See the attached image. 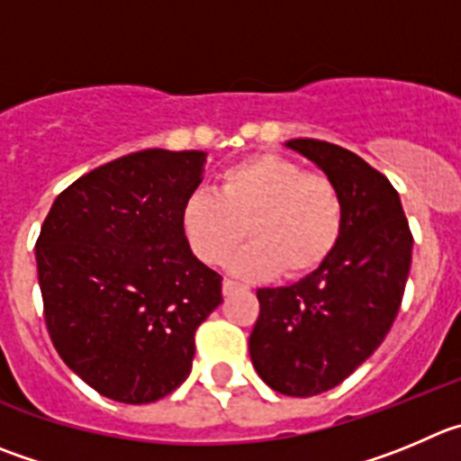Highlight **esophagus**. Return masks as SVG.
I'll return each mask as SVG.
<instances>
[{"label": "esophagus", "instance_id": "esophagus-1", "mask_svg": "<svg viewBox=\"0 0 461 461\" xmlns=\"http://www.w3.org/2000/svg\"><path fill=\"white\" fill-rule=\"evenodd\" d=\"M243 289H245L243 284L234 282V279H225V282H222V294L225 295H231L236 294V291H243Z\"/></svg>", "mask_w": 461, "mask_h": 461}]
</instances>
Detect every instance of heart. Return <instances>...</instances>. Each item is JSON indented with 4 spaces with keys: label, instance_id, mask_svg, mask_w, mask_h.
Returning a JSON list of instances; mask_svg holds the SVG:
<instances>
[{
    "label": "heart",
    "instance_id": "1",
    "mask_svg": "<svg viewBox=\"0 0 461 461\" xmlns=\"http://www.w3.org/2000/svg\"><path fill=\"white\" fill-rule=\"evenodd\" d=\"M184 239L206 266H222L245 239L255 243L231 259L240 277L300 279L316 273L343 234L337 184L282 154H255L225 167L218 193L193 191L179 211Z\"/></svg>",
    "mask_w": 461,
    "mask_h": 461
}]
</instances>
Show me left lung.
<instances>
[{"label": "left lung", "mask_w": 461, "mask_h": 461, "mask_svg": "<svg viewBox=\"0 0 461 461\" xmlns=\"http://www.w3.org/2000/svg\"><path fill=\"white\" fill-rule=\"evenodd\" d=\"M337 184L343 234L316 273L259 289L250 359L277 393L309 398L341 384L380 348L405 295L414 236L389 179L350 149L294 139Z\"/></svg>", "instance_id": "left-lung-1"}]
</instances>
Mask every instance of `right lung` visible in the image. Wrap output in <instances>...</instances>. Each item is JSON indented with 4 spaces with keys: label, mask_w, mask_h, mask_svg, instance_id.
Listing matches in <instances>:
<instances>
[{
    "label": "right lung",
    "mask_w": 461,
    "mask_h": 461,
    "mask_svg": "<svg viewBox=\"0 0 461 461\" xmlns=\"http://www.w3.org/2000/svg\"><path fill=\"white\" fill-rule=\"evenodd\" d=\"M204 152L143 149L56 197L36 240L42 316L56 352L97 393L145 405L188 377L195 332L222 277L184 239L179 211Z\"/></svg>",
    "instance_id": "obj_1"
}]
</instances>
